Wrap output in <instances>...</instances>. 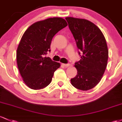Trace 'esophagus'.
<instances>
[{
  "label": "esophagus",
  "mask_w": 122,
  "mask_h": 122,
  "mask_svg": "<svg viewBox=\"0 0 122 122\" xmlns=\"http://www.w3.org/2000/svg\"><path fill=\"white\" fill-rule=\"evenodd\" d=\"M62 65H63V66H65V67H68V66H70V64H62Z\"/></svg>",
  "instance_id": "esophagus-1"
}]
</instances>
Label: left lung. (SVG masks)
Listing matches in <instances>:
<instances>
[{"mask_svg": "<svg viewBox=\"0 0 122 122\" xmlns=\"http://www.w3.org/2000/svg\"><path fill=\"white\" fill-rule=\"evenodd\" d=\"M65 19L82 53L80 61L75 65L77 75L71 82L76 89L89 90L98 85L107 68L108 50L106 40L100 29L89 20L71 17Z\"/></svg>", "mask_w": 122, "mask_h": 122, "instance_id": "8db88e82", "label": "left lung"}]
</instances>
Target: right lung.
<instances>
[{"label":"right lung","mask_w":122,"mask_h":122,"mask_svg":"<svg viewBox=\"0 0 122 122\" xmlns=\"http://www.w3.org/2000/svg\"><path fill=\"white\" fill-rule=\"evenodd\" d=\"M68 25L65 20L53 17L37 21L25 30L17 50V63L24 82L33 90L46 87L52 81L59 62L45 57L50 51L52 39Z\"/></svg>","instance_id":"add662e5"}]
</instances>
